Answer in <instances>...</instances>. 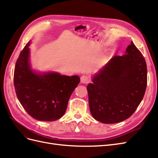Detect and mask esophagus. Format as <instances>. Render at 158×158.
Here are the masks:
<instances>
[{"mask_svg":"<svg viewBox=\"0 0 158 158\" xmlns=\"http://www.w3.org/2000/svg\"><path fill=\"white\" fill-rule=\"evenodd\" d=\"M80 81H81V83H82V84H88L90 82V79L88 76L84 75L82 76V77H81Z\"/></svg>","mask_w":158,"mask_h":158,"instance_id":"esophagus-1","label":"esophagus"}]
</instances>
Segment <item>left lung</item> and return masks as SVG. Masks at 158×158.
Masks as SVG:
<instances>
[{
  "label": "left lung",
  "instance_id": "1",
  "mask_svg": "<svg viewBox=\"0 0 158 158\" xmlns=\"http://www.w3.org/2000/svg\"><path fill=\"white\" fill-rule=\"evenodd\" d=\"M87 85L93 117L105 124L126 120L136 111L147 85V66L131 41L123 56H114Z\"/></svg>",
  "mask_w": 158,
  "mask_h": 158
}]
</instances>
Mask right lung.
I'll return each mask as SVG.
<instances>
[{"label": "right lung", "mask_w": 158, "mask_h": 158, "mask_svg": "<svg viewBox=\"0 0 158 158\" xmlns=\"http://www.w3.org/2000/svg\"><path fill=\"white\" fill-rule=\"evenodd\" d=\"M30 44L31 40L20 52L14 69L17 98L33 118L42 121H56L64 114L70 95L80 83V77L33 70L30 60Z\"/></svg>", "instance_id": "add662e5"}]
</instances>
